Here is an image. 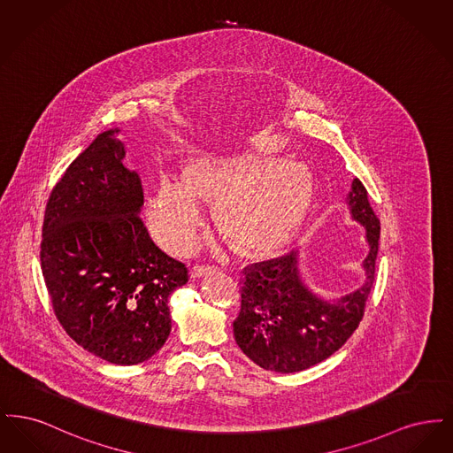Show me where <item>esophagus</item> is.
Masks as SVG:
<instances>
[{"instance_id": "obj_1", "label": "esophagus", "mask_w": 453, "mask_h": 453, "mask_svg": "<svg viewBox=\"0 0 453 453\" xmlns=\"http://www.w3.org/2000/svg\"><path fill=\"white\" fill-rule=\"evenodd\" d=\"M214 270H216V266H212V265H195L192 268V277L198 279V277H202L209 272H214Z\"/></svg>"}]
</instances>
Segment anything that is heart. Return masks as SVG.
Here are the masks:
<instances>
[{"label": "heart", "mask_w": 453, "mask_h": 453, "mask_svg": "<svg viewBox=\"0 0 453 453\" xmlns=\"http://www.w3.org/2000/svg\"><path fill=\"white\" fill-rule=\"evenodd\" d=\"M214 205L217 231L233 250L263 257L285 248L309 216L314 178L277 157H198L181 181L163 178L150 200L154 236L173 253L188 250L202 226L200 202Z\"/></svg>", "instance_id": "obj_1"}]
</instances>
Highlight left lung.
<instances>
[{
    "label": "left lung",
    "mask_w": 453,
    "mask_h": 453,
    "mask_svg": "<svg viewBox=\"0 0 453 453\" xmlns=\"http://www.w3.org/2000/svg\"><path fill=\"white\" fill-rule=\"evenodd\" d=\"M348 207L365 227L370 248L364 259L365 281L355 292L334 302L312 294L302 281L296 251L244 268L234 338L261 368L292 373L316 365L345 345L362 321L375 280L380 220L358 178L351 183Z\"/></svg>",
    "instance_id": "1"
}]
</instances>
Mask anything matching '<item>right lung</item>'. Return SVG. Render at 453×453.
I'll return each mask as SVG.
<instances>
[{"label": "right lung", "instance_id": "add662e5", "mask_svg": "<svg viewBox=\"0 0 453 453\" xmlns=\"http://www.w3.org/2000/svg\"><path fill=\"white\" fill-rule=\"evenodd\" d=\"M117 132H102L52 188L41 268L67 336L108 364L135 365L166 343L168 297L188 268L150 236L141 178L124 166Z\"/></svg>", "mask_w": 453, "mask_h": 453}]
</instances>
